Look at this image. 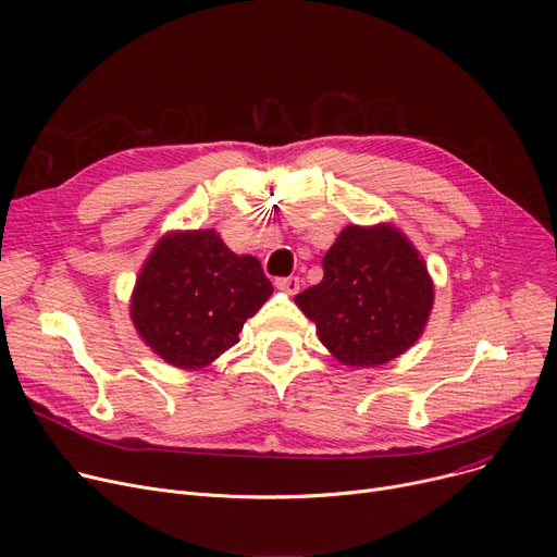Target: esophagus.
<instances>
[{"mask_svg":"<svg viewBox=\"0 0 557 557\" xmlns=\"http://www.w3.org/2000/svg\"><path fill=\"white\" fill-rule=\"evenodd\" d=\"M275 286H277L280 290H284V294H288V296H296L298 290H300V280H298V277H280V280L275 282Z\"/></svg>","mask_w":557,"mask_h":557,"instance_id":"esophagus-1","label":"esophagus"}]
</instances>
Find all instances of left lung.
I'll return each mask as SVG.
<instances>
[{
    "mask_svg": "<svg viewBox=\"0 0 557 557\" xmlns=\"http://www.w3.org/2000/svg\"><path fill=\"white\" fill-rule=\"evenodd\" d=\"M320 284L296 296L330 355L347 368L384 366L422 336L433 280L420 250L393 223L345 225Z\"/></svg>",
    "mask_w": 557,
    "mask_h": 557,
    "instance_id": "obj_1",
    "label": "left lung"
}]
</instances>
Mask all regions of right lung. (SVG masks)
Listing matches in <instances>:
<instances>
[{"label": "right lung", "mask_w": 557, "mask_h": 557, "mask_svg": "<svg viewBox=\"0 0 557 557\" xmlns=\"http://www.w3.org/2000/svg\"><path fill=\"white\" fill-rule=\"evenodd\" d=\"M271 294L259 259L232 252L216 230H171L137 275L131 320L169 366L200 370L239 343Z\"/></svg>", "instance_id": "1"}]
</instances>
